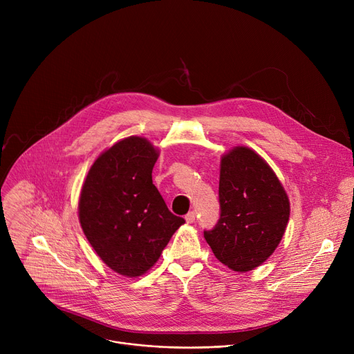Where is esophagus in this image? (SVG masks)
Masks as SVG:
<instances>
[{"instance_id": "34e87169", "label": "esophagus", "mask_w": 354, "mask_h": 354, "mask_svg": "<svg viewBox=\"0 0 354 354\" xmlns=\"http://www.w3.org/2000/svg\"><path fill=\"white\" fill-rule=\"evenodd\" d=\"M185 219H187L188 224H192V222H195V212L194 211L188 212L187 215H185Z\"/></svg>"}]
</instances>
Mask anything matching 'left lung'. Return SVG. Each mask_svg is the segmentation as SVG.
Returning a JSON list of instances; mask_svg holds the SVG:
<instances>
[{
    "mask_svg": "<svg viewBox=\"0 0 354 354\" xmlns=\"http://www.w3.org/2000/svg\"><path fill=\"white\" fill-rule=\"evenodd\" d=\"M290 202L271 167L248 147H235L221 160L219 219L203 231L219 261L251 271L274 252L284 235Z\"/></svg>",
    "mask_w": 354,
    "mask_h": 354,
    "instance_id": "8db88e82",
    "label": "left lung"
}]
</instances>
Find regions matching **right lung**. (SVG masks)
Returning a JSON list of instances; mask_svg holds the SVG:
<instances>
[{
  "label": "right lung",
  "mask_w": 354,
  "mask_h": 354,
  "mask_svg": "<svg viewBox=\"0 0 354 354\" xmlns=\"http://www.w3.org/2000/svg\"><path fill=\"white\" fill-rule=\"evenodd\" d=\"M158 152L143 138L118 142L93 163L79 202L83 232L103 263L126 277L151 268L185 219L152 182Z\"/></svg>",
  "instance_id": "1"
}]
</instances>
